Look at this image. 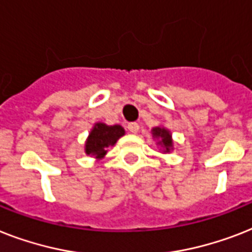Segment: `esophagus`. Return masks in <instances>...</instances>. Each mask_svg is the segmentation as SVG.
<instances>
[{"instance_id": "obj_1", "label": "esophagus", "mask_w": 252, "mask_h": 252, "mask_svg": "<svg viewBox=\"0 0 252 252\" xmlns=\"http://www.w3.org/2000/svg\"><path fill=\"white\" fill-rule=\"evenodd\" d=\"M126 128H128V130H129L130 133H133V134H134V133L138 132V129H140V126H138L137 123H129Z\"/></svg>"}]
</instances>
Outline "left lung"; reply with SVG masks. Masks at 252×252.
I'll list each match as a JSON object with an SVG mask.
<instances>
[{"instance_id":"obj_1","label":"left lung","mask_w":252,"mask_h":252,"mask_svg":"<svg viewBox=\"0 0 252 252\" xmlns=\"http://www.w3.org/2000/svg\"><path fill=\"white\" fill-rule=\"evenodd\" d=\"M153 136L160 138L159 144H161V146L164 147V151L171 150V147H172V138H171V134H169V132L165 128H159V126L154 128L153 129Z\"/></svg>"}]
</instances>
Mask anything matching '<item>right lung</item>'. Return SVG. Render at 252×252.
Wrapping results in <instances>:
<instances>
[{"mask_svg": "<svg viewBox=\"0 0 252 252\" xmlns=\"http://www.w3.org/2000/svg\"><path fill=\"white\" fill-rule=\"evenodd\" d=\"M122 136H124L123 126H106L102 123H97L88 137L85 153L91 157L102 158L106 154V147L115 145Z\"/></svg>", "mask_w": 252, "mask_h": 252, "instance_id": "obj_1", "label": "right lung"}]
</instances>
